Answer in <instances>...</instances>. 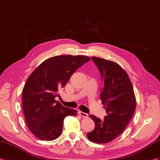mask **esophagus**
<instances>
[{"instance_id":"obj_1","label":"esophagus","mask_w":160,"mask_h":160,"mask_svg":"<svg viewBox=\"0 0 160 160\" xmlns=\"http://www.w3.org/2000/svg\"><path fill=\"white\" fill-rule=\"evenodd\" d=\"M79 114L83 118H87L88 117V113H84V112H79Z\"/></svg>"}]
</instances>
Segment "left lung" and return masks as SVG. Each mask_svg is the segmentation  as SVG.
<instances>
[{"label":"left lung","instance_id":"left-lung-1","mask_svg":"<svg viewBox=\"0 0 160 160\" xmlns=\"http://www.w3.org/2000/svg\"><path fill=\"white\" fill-rule=\"evenodd\" d=\"M103 80L100 99L108 115L104 120L93 115L89 117L95 127L87 136L96 143H108L124 131L136 109V99L132 83L120 65L112 61L92 57Z\"/></svg>","mask_w":160,"mask_h":160}]
</instances>
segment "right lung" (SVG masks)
<instances>
[{"mask_svg": "<svg viewBox=\"0 0 160 160\" xmlns=\"http://www.w3.org/2000/svg\"><path fill=\"white\" fill-rule=\"evenodd\" d=\"M91 60L84 55H59L48 58L32 72L22 91L23 111L28 128L42 141L58 138L65 118L77 115L55 98L76 69Z\"/></svg>", "mask_w": 160, "mask_h": 160, "instance_id": "add662e5", "label": "right lung"}]
</instances>
